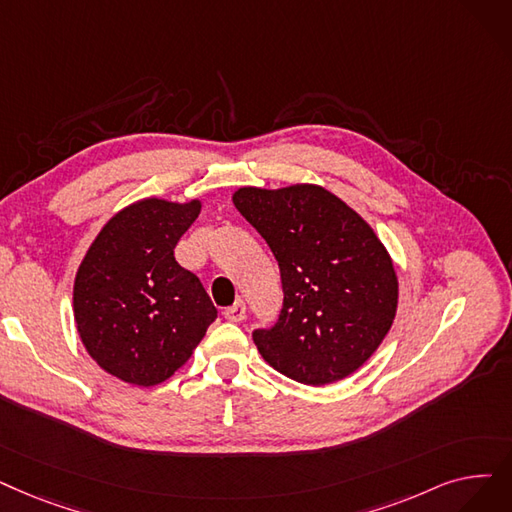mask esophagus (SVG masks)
I'll list each match as a JSON object with an SVG mask.
<instances>
[{"label": "esophagus", "instance_id": "esophagus-1", "mask_svg": "<svg viewBox=\"0 0 512 512\" xmlns=\"http://www.w3.org/2000/svg\"><path fill=\"white\" fill-rule=\"evenodd\" d=\"M224 316L230 322H242L244 318H247V305H244L242 301H236L234 305L224 309Z\"/></svg>", "mask_w": 512, "mask_h": 512}]
</instances>
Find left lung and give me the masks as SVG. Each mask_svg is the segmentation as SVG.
<instances>
[{"label":"left lung","instance_id":"obj_1","mask_svg":"<svg viewBox=\"0 0 512 512\" xmlns=\"http://www.w3.org/2000/svg\"><path fill=\"white\" fill-rule=\"evenodd\" d=\"M234 207L265 238L284 303L270 330H255L261 358L297 383L347 379L379 349L397 314L393 259L368 221L318 184L244 186Z\"/></svg>","mask_w":512,"mask_h":512}]
</instances>
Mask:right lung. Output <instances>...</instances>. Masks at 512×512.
I'll list each match as a JSON object with an SVG mask.
<instances>
[{"label": "right lung", "instance_id": "add662e5", "mask_svg": "<svg viewBox=\"0 0 512 512\" xmlns=\"http://www.w3.org/2000/svg\"><path fill=\"white\" fill-rule=\"evenodd\" d=\"M203 203L148 196L110 217L73 284L85 351L123 383L154 387L180 370L217 318L207 291L173 257Z\"/></svg>", "mask_w": 512, "mask_h": 512}]
</instances>
